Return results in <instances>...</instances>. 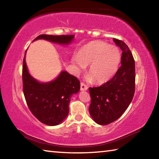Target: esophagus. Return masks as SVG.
<instances>
[{
    "mask_svg": "<svg viewBox=\"0 0 159 159\" xmlns=\"http://www.w3.org/2000/svg\"><path fill=\"white\" fill-rule=\"evenodd\" d=\"M88 90V86L86 85L84 83H80V90Z\"/></svg>",
    "mask_w": 159,
    "mask_h": 159,
    "instance_id": "1",
    "label": "esophagus"
}]
</instances>
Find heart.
<instances>
[{
  "label": "heart",
  "mask_w": 159,
  "mask_h": 159,
  "mask_svg": "<svg viewBox=\"0 0 159 159\" xmlns=\"http://www.w3.org/2000/svg\"><path fill=\"white\" fill-rule=\"evenodd\" d=\"M121 54L117 48L99 41H93L80 48L78 56L73 58L79 70L89 66L88 78L94 83L102 84L108 81L119 68Z\"/></svg>",
  "instance_id": "obj_1"
}]
</instances>
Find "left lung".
<instances>
[{"label": "left lung", "mask_w": 159, "mask_h": 159, "mask_svg": "<svg viewBox=\"0 0 159 159\" xmlns=\"http://www.w3.org/2000/svg\"><path fill=\"white\" fill-rule=\"evenodd\" d=\"M114 41L122 50L121 66L109 81L99 87L89 88V111L99 125L109 124L121 116L135 90V65L131 51L120 40L114 39Z\"/></svg>", "instance_id": "8db88e82"}]
</instances>
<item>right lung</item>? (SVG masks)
<instances>
[{
	"mask_svg": "<svg viewBox=\"0 0 159 159\" xmlns=\"http://www.w3.org/2000/svg\"><path fill=\"white\" fill-rule=\"evenodd\" d=\"M74 37V35L41 34L34 41L45 39L57 43L68 44ZM22 67L23 93L29 110L45 125L60 124L69 114V102L71 95L79 91L80 81L76 76L64 71L53 81L39 83L29 74L25 57Z\"/></svg>",
	"mask_w": 159,
	"mask_h": 159,
	"instance_id": "add662e5",
	"label": "right lung"
}]
</instances>
